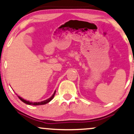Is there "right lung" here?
I'll use <instances>...</instances> for the list:
<instances>
[{
    "mask_svg": "<svg viewBox=\"0 0 134 134\" xmlns=\"http://www.w3.org/2000/svg\"><path fill=\"white\" fill-rule=\"evenodd\" d=\"M55 91L54 92V93H53V95L51 97L49 98V99L46 100H43V101H42V102H29V101H27V100H24V99H22V97H20V96H18V97L19 98V99L20 100H22V102L25 103V104H28V105H44V104H47V103H49L50 101H51L53 99V98H54V97L55 96Z\"/></svg>",
    "mask_w": 134,
    "mask_h": 134,
    "instance_id": "obj_1",
    "label": "right lung"
}]
</instances>
